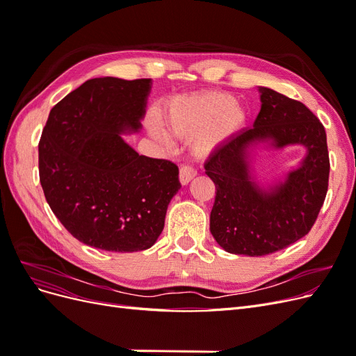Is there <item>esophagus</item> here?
I'll return each mask as SVG.
<instances>
[{"label":"esophagus","instance_id":"obj_1","mask_svg":"<svg viewBox=\"0 0 356 356\" xmlns=\"http://www.w3.org/2000/svg\"><path fill=\"white\" fill-rule=\"evenodd\" d=\"M196 174H197V170L195 169V166L193 165H190V163H186V165H182L181 168H179V181H181V184H188V182L196 177Z\"/></svg>","mask_w":356,"mask_h":356}]
</instances>
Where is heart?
<instances>
[{"label":"heart","mask_w":356,"mask_h":356,"mask_svg":"<svg viewBox=\"0 0 356 356\" xmlns=\"http://www.w3.org/2000/svg\"><path fill=\"white\" fill-rule=\"evenodd\" d=\"M245 114L236 106L232 95L212 92L172 102L166 123L178 136H195L196 153L208 154L224 138H227L243 123Z\"/></svg>","instance_id":"1"}]
</instances>
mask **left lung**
Masks as SVG:
<instances>
[{"label": "left lung", "mask_w": 356, "mask_h": 356, "mask_svg": "<svg viewBox=\"0 0 356 356\" xmlns=\"http://www.w3.org/2000/svg\"><path fill=\"white\" fill-rule=\"evenodd\" d=\"M260 92L254 127L227 139L204 163V174L215 184L209 218L213 239L227 252L250 257L281 251L306 236L324 204L330 177L327 134L318 117L282 93ZM263 138L308 148L304 165L270 192L258 189L247 174L245 148Z\"/></svg>", "instance_id": "left-lung-1"}]
</instances>
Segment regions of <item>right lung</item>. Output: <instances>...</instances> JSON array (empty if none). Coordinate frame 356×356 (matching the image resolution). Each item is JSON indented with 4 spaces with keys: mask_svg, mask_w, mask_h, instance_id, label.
<instances>
[{
    "mask_svg": "<svg viewBox=\"0 0 356 356\" xmlns=\"http://www.w3.org/2000/svg\"><path fill=\"white\" fill-rule=\"evenodd\" d=\"M149 79H92L53 106L38 143L40 182L75 239L113 252L144 251L165 227L181 187L178 166L139 156L120 136L138 131Z\"/></svg>",
    "mask_w": 356,
    "mask_h": 356,
    "instance_id": "1",
    "label": "right lung"
}]
</instances>
